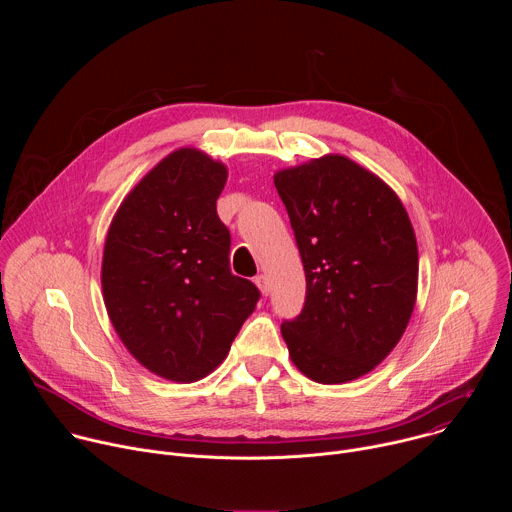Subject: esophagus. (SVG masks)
I'll use <instances>...</instances> for the list:
<instances>
[{
	"instance_id": "34e87169",
	"label": "esophagus",
	"mask_w": 512,
	"mask_h": 512,
	"mask_svg": "<svg viewBox=\"0 0 512 512\" xmlns=\"http://www.w3.org/2000/svg\"><path fill=\"white\" fill-rule=\"evenodd\" d=\"M255 283H257V287L261 289L263 296H269V279H267V275H257V277H255Z\"/></svg>"
}]
</instances>
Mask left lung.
<instances>
[{"mask_svg": "<svg viewBox=\"0 0 512 512\" xmlns=\"http://www.w3.org/2000/svg\"><path fill=\"white\" fill-rule=\"evenodd\" d=\"M306 271V302L281 336L316 383L373 371L401 340L417 298V241L399 196L344 156L273 176Z\"/></svg>", "mask_w": 512, "mask_h": 512, "instance_id": "1", "label": "left lung"}]
</instances>
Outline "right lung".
<instances>
[{
  "label": "right lung",
  "instance_id": "1",
  "mask_svg": "<svg viewBox=\"0 0 512 512\" xmlns=\"http://www.w3.org/2000/svg\"><path fill=\"white\" fill-rule=\"evenodd\" d=\"M227 166L182 148L125 196L103 251L107 314L145 369L176 383L225 360L259 289L229 267L231 233L216 214Z\"/></svg>",
  "mask_w": 512,
  "mask_h": 512
}]
</instances>
